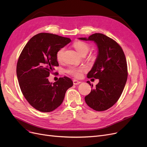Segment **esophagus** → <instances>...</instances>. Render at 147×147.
Returning <instances> with one entry per match:
<instances>
[{
  "instance_id": "esophagus-1",
  "label": "esophagus",
  "mask_w": 147,
  "mask_h": 147,
  "mask_svg": "<svg viewBox=\"0 0 147 147\" xmlns=\"http://www.w3.org/2000/svg\"><path fill=\"white\" fill-rule=\"evenodd\" d=\"M73 84H75V85H77V84H80L81 83L80 81H78V80H73Z\"/></svg>"
}]
</instances>
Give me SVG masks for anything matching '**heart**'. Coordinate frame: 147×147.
I'll return each mask as SVG.
<instances>
[{
	"label": "heart",
	"mask_w": 147,
	"mask_h": 147,
	"mask_svg": "<svg viewBox=\"0 0 147 147\" xmlns=\"http://www.w3.org/2000/svg\"><path fill=\"white\" fill-rule=\"evenodd\" d=\"M73 46L80 55H86L90 49L89 45L84 42L76 41L73 43ZM65 48H62L59 49L56 54L57 59L58 61H62L63 58V53ZM87 71L86 67H69L67 70V73L76 78H80L82 75V73Z\"/></svg>",
	"instance_id": "heart-1"
}]
</instances>
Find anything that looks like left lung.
Returning <instances> with one entry per match:
<instances>
[{
	"label": "left lung",
	"instance_id": "1",
	"mask_svg": "<svg viewBox=\"0 0 147 147\" xmlns=\"http://www.w3.org/2000/svg\"><path fill=\"white\" fill-rule=\"evenodd\" d=\"M79 39L94 42L98 49L95 63L87 77L98 79L99 82L84 100L94 110H107L117 102L127 81V67L125 53L116 42L101 33ZM87 83L91 85L89 81Z\"/></svg>",
	"mask_w": 147,
	"mask_h": 147
}]
</instances>
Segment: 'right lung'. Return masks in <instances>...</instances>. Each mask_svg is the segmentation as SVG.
<instances>
[{
	"label": "right lung",
	"instance_id": "obj_1",
	"mask_svg": "<svg viewBox=\"0 0 147 147\" xmlns=\"http://www.w3.org/2000/svg\"><path fill=\"white\" fill-rule=\"evenodd\" d=\"M70 38L51 33L34 36L22 49L17 65V75L23 95L35 109L43 113L53 111L62 104L73 81L67 77L50 83L48 77L58 66V51Z\"/></svg>",
	"mask_w": 147,
	"mask_h": 147
}]
</instances>
